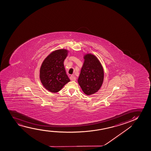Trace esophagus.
Instances as JSON below:
<instances>
[{
  "label": "esophagus",
  "instance_id": "34e87169",
  "mask_svg": "<svg viewBox=\"0 0 151 151\" xmlns=\"http://www.w3.org/2000/svg\"><path fill=\"white\" fill-rule=\"evenodd\" d=\"M70 81H75L76 79V78L74 76H71L70 77Z\"/></svg>",
  "mask_w": 151,
  "mask_h": 151
}]
</instances>
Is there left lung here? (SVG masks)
Wrapping results in <instances>:
<instances>
[{
  "mask_svg": "<svg viewBox=\"0 0 151 151\" xmlns=\"http://www.w3.org/2000/svg\"><path fill=\"white\" fill-rule=\"evenodd\" d=\"M84 61L81 69L78 83L83 93L92 95L101 89L104 78V70L101 63L93 54L83 55Z\"/></svg>",
  "mask_w": 151,
  "mask_h": 151,
  "instance_id": "8db88e82",
  "label": "left lung"
}]
</instances>
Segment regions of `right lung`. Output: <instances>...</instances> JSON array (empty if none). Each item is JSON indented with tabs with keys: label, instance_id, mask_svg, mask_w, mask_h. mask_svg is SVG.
<instances>
[{
	"label": "right lung",
	"instance_id": "obj_1",
	"mask_svg": "<svg viewBox=\"0 0 151 151\" xmlns=\"http://www.w3.org/2000/svg\"><path fill=\"white\" fill-rule=\"evenodd\" d=\"M69 52L66 49L55 50L49 54L42 63L40 79L43 87L50 92H58L70 81L64 66V60Z\"/></svg>",
	"mask_w": 151,
	"mask_h": 151
}]
</instances>
